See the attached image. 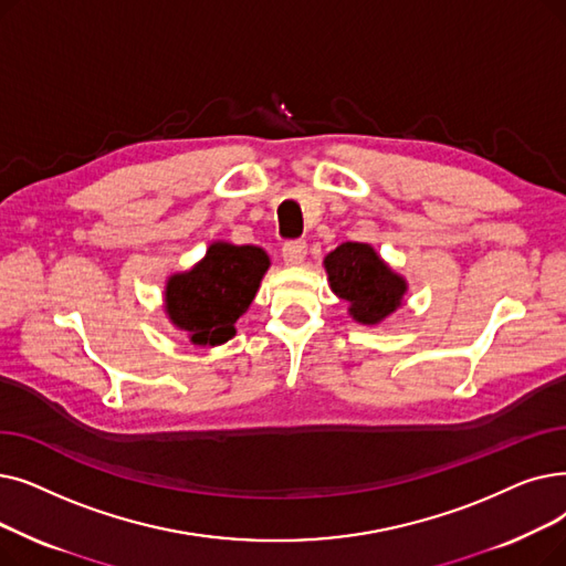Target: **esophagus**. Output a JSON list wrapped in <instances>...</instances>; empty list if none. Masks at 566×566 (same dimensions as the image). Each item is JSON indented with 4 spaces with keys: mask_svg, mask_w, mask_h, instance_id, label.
Segmentation results:
<instances>
[{
    "mask_svg": "<svg viewBox=\"0 0 566 566\" xmlns=\"http://www.w3.org/2000/svg\"><path fill=\"white\" fill-rule=\"evenodd\" d=\"M282 256H284V263L286 265H301L307 256V242L305 240H291L284 244L282 250Z\"/></svg>",
    "mask_w": 566,
    "mask_h": 566,
    "instance_id": "obj_1",
    "label": "esophagus"
}]
</instances>
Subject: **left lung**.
<instances>
[{
  "instance_id": "8db88e82",
  "label": "left lung",
  "mask_w": 566,
  "mask_h": 566,
  "mask_svg": "<svg viewBox=\"0 0 566 566\" xmlns=\"http://www.w3.org/2000/svg\"><path fill=\"white\" fill-rule=\"evenodd\" d=\"M331 291L360 326H377L405 305L407 280L367 242H342L324 259Z\"/></svg>"
}]
</instances>
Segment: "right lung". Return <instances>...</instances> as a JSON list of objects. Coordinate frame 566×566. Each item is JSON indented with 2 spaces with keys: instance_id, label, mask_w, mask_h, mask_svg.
Masks as SVG:
<instances>
[{
  "instance_id": "obj_1",
  "label": "right lung",
  "mask_w": 566,
  "mask_h": 566,
  "mask_svg": "<svg viewBox=\"0 0 566 566\" xmlns=\"http://www.w3.org/2000/svg\"><path fill=\"white\" fill-rule=\"evenodd\" d=\"M270 256L256 244L214 240L206 256L164 286V312L196 347H219L235 335V322L250 310Z\"/></svg>"
}]
</instances>
